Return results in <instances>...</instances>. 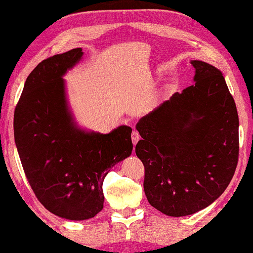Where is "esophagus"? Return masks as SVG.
I'll return each instance as SVG.
<instances>
[{
	"instance_id": "1",
	"label": "esophagus",
	"mask_w": 253,
	"mask_h": 253,
	"mask_svg": "<svg viewBox=\"0 0 253 253\" xmlns=\"http://www.w3.org/2000/svg\"><path fill=\"white\" fill-rule=\"evenodd\" d=\"M139 138H141V136H139V134H138L137 130L131 131V142H133L134 145L136 144V143L139 141Z\"/></svg>"
}]
</instances>
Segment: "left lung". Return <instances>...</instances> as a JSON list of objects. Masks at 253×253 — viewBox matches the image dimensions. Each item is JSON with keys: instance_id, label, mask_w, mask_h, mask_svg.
I'll return each mask as SVG.
<instances>
[{"instance_id": "obj_1", "label": "left lung", "mask_w": 253, "mask_h": 253, "mask_svg": "<svg viewBox=\"0 0 253 253\" xmlns=\"http://www.w3.org/2000/svg\"><path fill=\"white\" fill-rule=\"evenodd\" d=\"M194 83L139 119L135 148L149 203L171 217L207 208L239 160V116L220 70L193 60Z\"/></svg>"}]
</instances>
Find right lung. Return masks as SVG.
Here are the masks:
<instances>
[{"label":"right lung","mask_w":253,"mask_h":253,"mask_svg":"<svg viewBox=\"0 0 253 253\" xmlns=\"http://www.w3.org/2000/svg\"><path fill=\"white\" fill-rule=\"evenodd\" d=\"M81 47L43 60L26 79L14 110V142L30 187L50 212L69 220L103 209L104 177L133 150L131 128L109 134L81 129L68 108L63 75Z\"/></svg>","instance_id":"obj_1"}]
</instances>
